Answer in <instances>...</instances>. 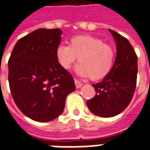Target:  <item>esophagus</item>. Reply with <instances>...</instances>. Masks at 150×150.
<instances>
[{
    "label": "esophagus",
    "instance_id": "1",
    "mask_svg": "<svg viewBox=\"0 0 150 150\" xmlns=\"http://www.w3.org/2000/svg\"><path fill=\"white\" fill-rule=\"evenodd\" d=\"M75 86H76V88H80L81 86H83V83L78 81L77 79H75Z\"/></svg>",
    "mask_w": 150,
    "mask_h": 150
}]
</instances>
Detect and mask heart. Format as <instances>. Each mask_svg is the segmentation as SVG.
Here are the masks:
<instances>
[{
	"label": "heart",
	"mask_w": 150,
	"mask_h": 150,
	"mask_svg": "<svg viewBox=\"0 0 150 150\" xmlns=\"http://www.w3.org/2000/svg\"><path fill=\"white\" fill-rule=\"evenodd\" d=\"M55 55L59 64L68 70L77 58L79 64L75 71L82 77L98 80L111 71L115 59L114 48L91 35H76L70 39L69 45H59Z\"/></svg>",
	"instance_id": "obj_1"
}]
</instances>
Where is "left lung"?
<instances>
[{"label": "left lung", "instance_id": "1", "mask_svg": "<svg viewBox=\"0 0 150 150\" xmlns=\"http://www.w3.org/2000/svg\"><path fill=\"white\" fill-rule=\"evenodd\" d=\"M114 36L117 55L111 71L103 81L93 84L96 95L86 102L94 115L114 117L126 109L134 96L137 75V56L129 40L109 29Z\"/></svg>", "mask_w": 150, "mask_h": 150}]
</instances>
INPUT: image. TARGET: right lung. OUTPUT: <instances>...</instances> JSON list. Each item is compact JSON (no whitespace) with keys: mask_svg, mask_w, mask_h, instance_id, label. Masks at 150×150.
I'll list each match as a JSON object with an SVG mask.
<instances>
[{"mask_svg":"<svg viewBox=\"0 0 150 150\" xmlns=\"http://www.w3.org/2000/svg\"><path fill=\"white\" fill-rule=\"evenodd\" d=\"M61 35L59 28L35 30L17 41L8 59L13 100L24 115L36 122L59 117L67 95L75 90L72 75L55 55Z\"/></svg>","mask_w":150,"mask_h":150,"instance_id":"1","label":"right lung"}]
</instances>
